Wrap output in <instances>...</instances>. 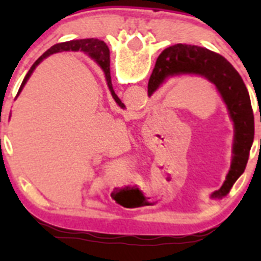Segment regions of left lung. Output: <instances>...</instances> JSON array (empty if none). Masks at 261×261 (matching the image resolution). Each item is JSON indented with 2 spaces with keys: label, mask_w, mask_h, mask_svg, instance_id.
Wrapping results in <instances>:
<instances>
[{
  "label": "left lung",
  "mask_w": 261,
  "mask_h": 261,
  "mask_svg": "<svg viewBox=\"0 0 261 261\" xmlns=\"http://www.w3.org/2000/svg\"><path fill=\"white\" fill-rule=\"evenodd\" d=\"M197 74L216 85L234 123L232 161L225 183L212 193V199H222L232 184L244 172L255 135L253 111L250 94L239 73L225 57L197 45L175 44L158 56L149 80L147 95L159 87L170 75Z\"/></svg>",
  "instance_id": "left-lung-1"
}]
</instances>
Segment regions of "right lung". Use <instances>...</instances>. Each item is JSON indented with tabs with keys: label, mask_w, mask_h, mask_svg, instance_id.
I'll return each mask as SVG.
<instances>
[{
	"label": "right lung",
	"mask_w": 261,
	"mask_h": 261,
	"mask_svg": "<svg viewBox=\"0 0 261 261\" xmlns=\"http://www.w3.org/2000/svg\"><path fill=\"white\" fill-rule=\"evenodd\" d=\"M61 50L85 52V53H87L89 56L93 57V59H95L96 62L99 64V66H100V68L103 69V71H105L106 80H107V85H108V89H110V91H111V95H112V98L115 99V102H116L120 107H124V105L121 103V100L119 99V96L115 94L114 89H112V82H111V73H110V49H108V47L106 45L105 41L98 40V39H80V40H70V41L60 43V44H56V45H53V47H50L49 49H48L47 52L43 53V55H41V56L39 57L35 62H34V65L30 68L29 73H27L26 77H24V80H23L22 85H20L19 91H18L17 96L19 95V93L22 91L23 86H24L27 81H29L30 75L32 74L34 69H35L36 66H38L39 64H40V62L45 59V57L50 56V55H53V53H56V52H61Z\"/></svg>",
	"instance_id": "1"
}]
</instances>
